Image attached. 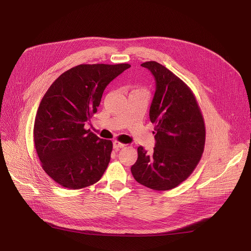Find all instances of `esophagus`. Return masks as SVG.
Instances as JSON below:
<instances>
[{
    "mask_svg": "<svg viewBox=\"0 0 251 251\" xmlns=\"http://www.w3.org/2000/svg\"><path fill=\"white\" fill-rule=\"evenodd\" d=\"M125 146H126L125 144H123V143H120V142H118V141H114V142H113V147H114V149L123 148V147H125Z\"/></svg>",
    "mask_w": 251,
    "mask_h": 251,
    "instance_id": "1",
    "label": "esophagus"
}]
</instances>
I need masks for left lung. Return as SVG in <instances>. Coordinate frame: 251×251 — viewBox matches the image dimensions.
Wrapping results in <instances>:
<instances>
[{"label": "left lung", "mask_w": 251, "mask_h": 251, "mask_svg": "<svg viewBox=\"0 0 251 251\" xmlns=\"http://www.w3.org/2000/svg\"><path fill=\"white\" fill-rule=\"evenodd\" d=\"M141 66L149 69L156 81L149 113L156 124V144L151 154L138 147L131 172L139 184L168 191L187 180L199 164L205 142L204 122L193 91L182 79L156 61Z\"/></svg>", "instance_id": "left-lung-1"}]
</instances>
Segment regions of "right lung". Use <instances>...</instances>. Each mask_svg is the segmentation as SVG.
Masks as SVG:
<instances>
[{"mask_svg": "<svg viewBox=\"0 0 251 251\" xmlns=\"http://www.w3.org/2000/svg\"><path fill=\"white\" fill-rule=\"evenodd\" d=\"M131 65L79 64L46 92L34 120V148L52 180L69 190L97 183L108 167L113 144L86 130L105 87Z\"/></svg>", "mask_w": 251, "mask_h": 251, "instance_id": "add662e5", "label": "right lung"}]
</instances>
